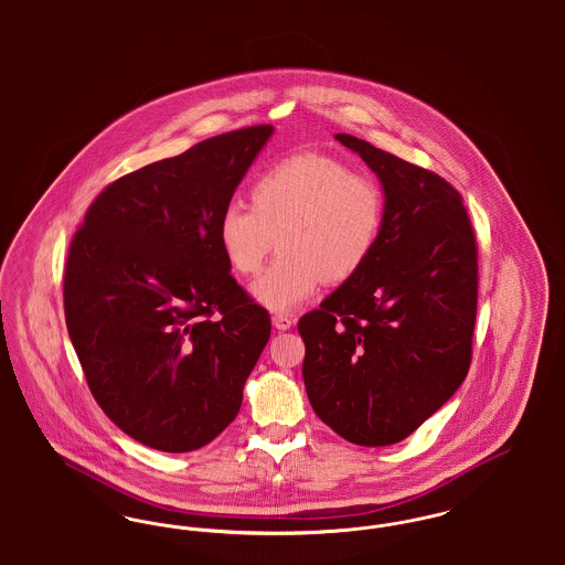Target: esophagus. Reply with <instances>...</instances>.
Listing matches in <instances>:
<instances>
[{"instance_id":"1","label":"esophagus","mask_w":565,"mask_h":565,"mask_svg":"<svg viewBox=\"0 0 565 565\" xmlns=\"http://www.w3.org/2000/svg\"><path fill=\"white\" fill-rule=\"evenodd\" d=\"M270 322H273V326H275L277 330H290V328H292V323H295V320H292L290 316H284V313H275V316L270 318Z\"/></svg>"}]
</instances>
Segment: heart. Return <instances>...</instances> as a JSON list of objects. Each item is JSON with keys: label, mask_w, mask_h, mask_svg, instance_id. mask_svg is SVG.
Masks as SVG:
<instances>
[{"label": "heart", "mask_w": 565, "mask_h": 565, "mask_svg": "<svg viewBox=\"0 0 565 565\" xmlns=\"http://www.w3.org/2000/svg\"><path fill=\"white\" fill-rule=\"evenodd\" d=\"M252 210L228 205L217 217V245L228 267L256 275L279 237L281 256L249 292L270 311H292L318 286L341 284L366 265L383 224L373 180L323 154L275 162L252 186Z\"/></svg>", "instance_id": "1"}]
</instances>
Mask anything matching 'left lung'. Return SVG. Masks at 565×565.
Returning a JSON list of instances; mask_svg holds the SVG:
<instances>
[{
  "mask_svg": "<svg viewBox=\"0 0 565 565\" xmlns=\"http://www.w3.org/2000/svg\"><path fill=\"white\" fill-rule=\"evenodd\" d=\"M383 190L366 265L300 318L302 379L326 426L360 447L417 430L468 375L477 318V242L443 178L337 134Z\"/></svg>",
  "mask_w": 565,
  "mask_h": 565,
  "instance_id": "8db88e82",
  "label": "left lung"
}]
</instances>
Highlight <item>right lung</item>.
Segmentation results:
<instances>
[{"instance_id":"obj_1","label":"right lung","mask_w":565,"mask_h":565,"mask_svg":"<svg viewBox=\"0 0 565 565\" xmlns=\"http://www.w3.org/2000/svg\"><path fill=\"white\" fill-rule=\"evenodd\" d=\"M217 135L104 190L65 267V320L95 401L137 443L186 454L239 413L270 337L217 245V217L273 135Z\"/></svg>"}]
</instances>
